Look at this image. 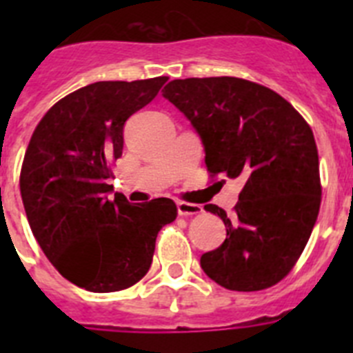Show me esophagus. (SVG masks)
Returning <instances> with one entry per match:
<instances>
[{
	"instance_id": "34e87169",
	"label": "esophagus",
	"mask_w": 353,
	"mask_h": 353,
	"mask_svg": "<svg viewBox=\"0 0 353 353\" xmlns=\"http://www.w3.org/2000/svg\"><path fill=\"white\" fill-rule=\"evenodd\" d=\"M176 210H179L180 215H196L203 212V207L196 203H187V201H179L176 203Z\"/></svg>"
}]
</instances>
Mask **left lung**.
<instances>
[{"instance_id": "obj_1", "label": "left lung", "mask_w": 353, "mask_h": 353, "mask_svg": "<svg viewBox=\"0 0 353 353\" xmlns=\"http://www.w3.org/2000/svg\"><path fill=\"white\" fill-rule=\"evenodd\" d=\"M162 97L201 138L208 173L244 180L232 215L205 205L226 240L205 252L201 269L235 292L274 286L297 263L320 210L313 130L279 93L239 77L174 79Z\"/></svg>"}]
</instances>
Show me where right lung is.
<instances>
[{
    "label": "right lung",
    "instance_id": "obj_1",
    "mask_svg": "<svg viewBox=\"0 0 353 353\" xmlns=\"http://www.w3.org/2000/svg\"><path fill=\"white\" fill-rule=\"evenodd\" d=\"M166 81L88 84L56 102L31 136L19 180L28 223L48 260L79 288L136 285L152 265L157 233L176 219L173 199L138 207L118 192L108 196L125 121Z\"/></svg>",
    "mask_w": 353,
    "mask_h": 353
}]
</instances>
